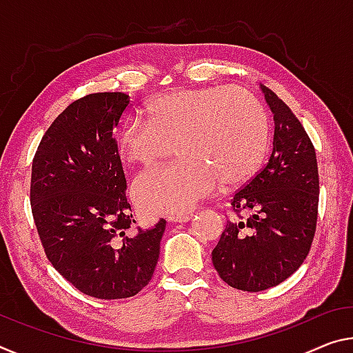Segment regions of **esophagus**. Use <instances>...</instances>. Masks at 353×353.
<instances>
[{"label": "esophagus", "instance_id": "34e87169", "mask_svg": "<svg viewBox=\"0 0 353 353\" xmlns=\"http://www.w3.org/2000/svg\"><path fill=\"white\" fill-rule=\"evenodd\" d=\"M190 218H192V214H188V212H185V214L170 215V216H168V220H170L171 223H185V221L190 220Z\"/></svg>", "mask_w": 353, "mask_h": 353}]
</instances>
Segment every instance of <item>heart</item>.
I'll use <instances>...</instances> for the list:
<instances>
[{"label":"heart","instance_id":"obj_1","mask_svg":"<svg viewBox=\"0 0 353 353\" xmlns=\"http://www.w3.org/2000/svg\"><path fill=\"white\" fill-rule=\"evenodd\" d=\"M144 116L122 122L117 154L132 166L150 168L172 154L174 163L139 176L133 198L152 215L181 214L221 187L247 182L268 148V116L253 94L240 88L179 89L150 102Z\"/></svg>","mask_w":353,"mask_h":353}]
</instances>
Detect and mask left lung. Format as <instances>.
<instances>
[{"label":"left lung","mask_w":353,"mask_h":353,"mask_svg":"<svg viewBox=\"0 0 353 353\" xmlns=\"http://www.w3.org/2000/svg\"><path fill=\"white\" fill-rule=\"evenodd\" d=\"M261 89L275 119L272 155L234 193L237 216L226 223L212 251L220 278L245 292L278 286L292 275L310 253L317 225L316 149L289 106L268 88Z\"/></svg>","instance_id":"1"}]
</instances>
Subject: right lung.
I'll use <instances>...</instances> for the list:
<instances>
[{"mask_svg": "<svg viewBox=\"0 0 353 353\" xmlns=\"http://www.w3.org/2000/svg\"><path fill=\"white\" fill-rule=\"evenodd\" d=\"M130 97L96 92L72 102L42 137L32 159L31 210L52 265L80 292L127 299L148 286L166 221L135 223L114 128Z\"/></svg>", "mask_w": 353, "mask_h": 353, "instance_id": "right-lung-1", "label": "right lung"}]
</instances>
